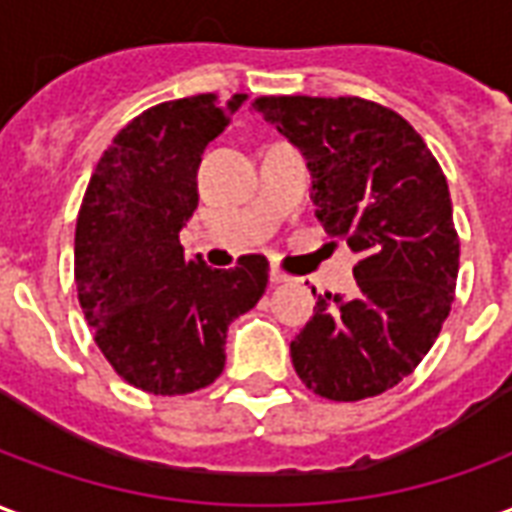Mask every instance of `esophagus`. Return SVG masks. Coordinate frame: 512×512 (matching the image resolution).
<instances>
[{
    "label": "esophagus",
    "mask_w": 512,
    "mask_h": 512,
    "mask_svg": "<svg viewBox=\"0 0 512 512\" xmlns=\"http://www.w3.org/2000/svg\"><path fill=\"white\" fill-rule=\"evenodd\" d=\"M268 282H271V285H282V282H290V277L288 274H282L279 268L271 266V271H268Z\"/></svg>",
    "instance_id": "34e87169"
}]
</instances>
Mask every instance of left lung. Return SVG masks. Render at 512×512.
<instances>
[{"instance_id":"1","label":"left lung","mask_w":512,"mask_h":512,"mask_svg":"<svg viewBox=\"0 0 512 512\" xmlns=\"http://www.w3.org/2000/svg\"><path fill=\"white\" fill-rule=\"evenodd\" d=\"M307 158L315 216L359 255L351 296H318L290 343L299 378L329 400H365L422 362L450 315L461 244L447 180L422 136L362 98H257ZM315 293V290H312Z\"/></svg>"}]
</instances>
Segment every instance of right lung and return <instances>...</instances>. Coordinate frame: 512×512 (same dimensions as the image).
<instances>
[{
	"instance_id": "right-lung-1",
	"label": "right lung",
	"mask_w": 512,
	"mask_h": 512,
	"mask_svg": "<svg viewBox=\"0 0 512 512\" xmlns=\"http://www.w3.org/2000/svg\"><path fill=\"white\" fill-rule=\"evenodd\" d=\"M246 95H191L134 117L95 167L76 219V288L95 343L136 389L186 395L224 370L227 326L268 282L263 255L230 271L183 257L197 169Z\"/></svg>"
}]
</instances>
